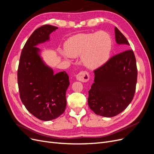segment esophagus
Returning <instances> with one entry per match:
<instances>
[{"label":"esophagus","mask_w":154,"mask_h":154,"mask_svg":"<svg viewBox=\"0 0 154 154\" xmlns=\"http://www.w3.org/2000/svg\"><path fill=\"white\" fill-rule=\"evenodd\" d=\"M76 80L82 82H87L89 80V75L87 71H80L76 76Z\"/></svg>","instance_id":"34e87169"}]
</instances>
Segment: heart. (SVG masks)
Here are the masks:
<instances>
[{"label":"heart","instance_id":"b5f03b06","mask_svg":"<svg viewBox=\"0 0 154 154\" xmlns=\"http://www.w3.org/2000/svg\"><path fill=\"white\" fill-rule=\"evenodd\" d=\"M112 40L106 32L80 34L72 37L66 45L67 54L72 57L82 55L88 68H96L105 63L110 57Z\"/></svg>","mask_w":154,"mask_h":154}]
</instances>
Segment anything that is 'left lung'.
Returning <instances> with one entry per match:
<instances>
[{"label":"left lung","mask_w":154,"mask_h":154,"mask_svg":"<svg viewBox=\"0 0 154 154\" xmlns=\"http://www.w3.org/2000/svg\"><path fill=\"white\" fill-rule=\"evenodd\" d=\"M118 44L130 45L126 37L115 27ZM94 83L88 91V104L94 112L111 118L123 112L134 96L137 78L133 51L127 49L114 55L94 71Z\"/></svg>","instance_id":"8db88e82"}]
</instances>
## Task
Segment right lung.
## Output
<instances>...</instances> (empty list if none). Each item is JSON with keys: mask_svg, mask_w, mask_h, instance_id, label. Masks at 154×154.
Segmentation results:
<instances>
[{"mask_svg": "<svg viewBox=\"0 0 154 154\" xmlns=\"http://www.w3.org/2000/svg\"><path fill=\"white\" fill-rule=\"evenodd\" d=\"M58 27L44 25L36 29L22 49L17 78L20 97L26 109L42 121L54 119L66 108V91L69 85L66 71L54 74L40 57L36 46L49 40Z\"/></svg>", "mask_w": 154, "mask_h": 154, "instance_id": "right-lung-1", "label": "right lung"}]
</instances>
